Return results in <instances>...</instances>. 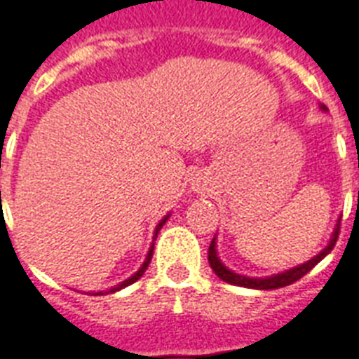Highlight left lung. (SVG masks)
<instances>
[{
	"label": "left lung",
	"mask_w": 359,
	"mask_h": 359,
	"mask_svg": "<svg viewBox=\"0 0 359 359\" xmlns=\"http://www.w3.org/2000/svg\"><path fill=\"white\" fill-rule=\"evenodd\" d=\"M323 111H326L325 105H320ZM339 237V220H337V224H335L334 233H332V239H330L328 246H325L323 250L317 254L315 257H311L309 261L302 263V265L293 266V269H289L285 272H280V274H274V276H266V278H250V276H243V274H237V272L229 271L228 266L220 261L219 254H217V243L215 239L211 241V245H209V252H208V259L211 269L215 271V274L220 278V280H224L226 283H231V285H239V287H248V289H280L285 287V285H291L297 280L304 276V274H308L311 269H313L320 259H325L328 256L332 248L335 246V241Z\"/></svg>",
	"instance_id": "left-lung-1"
}]
</instances>
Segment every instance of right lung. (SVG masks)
I'll use <instances>...</instances> for the list:
<instances>
[{"instance_id": "obj_1", "label": "right lung", "mask_w": 359, "mask_h": 359, "mask_svg": "<svg viewBox=\"0 0 359 359\" xmlns=\"http://www.w3.org/2000/svg\"><path fill=\"white\" fill-rule=\"evenodd\" d=\"M168 217H170V215H166L165 219H163L161 222H159V224H157V228H156V233H154V239H156V237H157V233H159V229L163 228V224H165L166 220H168ZM151 256H154V246H150V250H148V256H146L144 263H142V266H140L139 271L135 272V274H133V276H131V278H128V280H124V282H122V283H118V285H116V287L109 289L107 293H114V291H120V289L128 287V285H131V283H135V282H137V280H139V278L142 276V274H144V271H146V269H148V265H150ZM94 294H103V293H102V291H98V293H94Z\"/></svg>"}]
</instances>
